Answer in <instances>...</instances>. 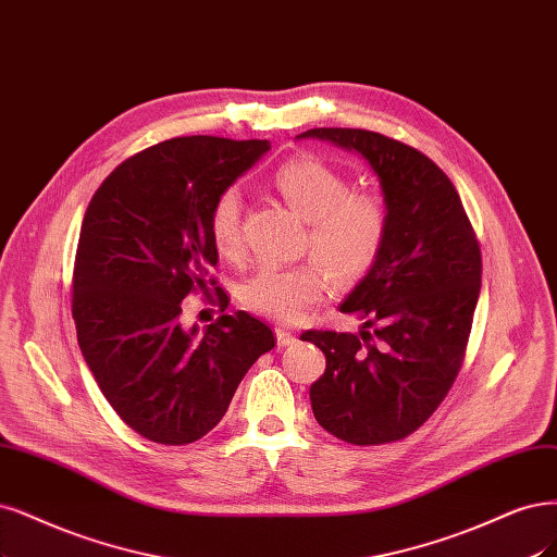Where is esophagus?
<instances>
[{"label":"esophagus","mask_w":557,"mask_h":557,"mask_svg":"<svg viewBox=\"0 0 557 557\" xmlns=\"http://www.w3.org/2000/svg\"><path fill=\"white\" fill-rule=\"evenodd\" d=\"M276 343H278V348H285V345H293L295 343V332L285 330V327H276Z\"/></svg>","instance_id":"34e87169"}]
</instances>
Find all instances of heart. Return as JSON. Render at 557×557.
I'll return each instance as SVG.
<instances>
[{"label": "heart", "mask_w": 557, "mask_h": 557, "mask_svg": "<svg viewBox=\"0 0 557 557\" xmlns=\"http://www.w3.org/2000/svg\"><path fill=\"white\" fill-rule=\"evenodd\" d=\"M274 186L295 212L309 221V246L341 281L371 270L387 237V209L369 190H352L348 177L315 157L283 163ZM209 235L225 258L242 253V196L225 188L209 212ZM330 290V274L318 262L262 267L242 285L248 311L276 322H297Z\"/></svg>", "instance_id": "obj_1"}]
</instances>
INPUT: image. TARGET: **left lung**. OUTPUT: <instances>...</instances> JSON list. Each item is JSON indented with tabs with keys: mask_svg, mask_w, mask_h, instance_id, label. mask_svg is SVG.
<instances>
[{
	"mask_svg": "<svg viewBox=\"0 0 557 557\" xmlns=\"http://www.w3.org/2000/svg\"><path fill=\"white\" fill-rule=\"evenodd\" d=\"M371 165L387 209L380 256L338 306L359 334H301L327 369L311 385L318 424L352 445L394 443L443 403L461 369L482 253L454 184L414 147L363 128H311Z\"/></svg>",
	"mask_w": 557,
	"mask_h": 557,
	"instance_id": "left-lung-1",
	"label": "left lung"
}]
</instances>
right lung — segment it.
Wrapping results in <instances>:
<instances>
[{
  "instance_id": "obj_1",
  "label": "right lung",
  "mask_w": 557,
  "mask_h": 557,
  "mask_svg": "<svg viewBox=\"0 0 557 557\" xmlns=\"http://www.w3.org/2000/svg\"><path fill=\"white\" fill-rule=\"evenodd\" d=\"M270 149L172 138L114 168L87 207L73 270L78 343L112 410L151 443L188 445L212 431L246 371L274 348L270 324L246 311L202 330L180 322L182 299L214 285L216 196Z\"/></svg>"
}]
</instances>
